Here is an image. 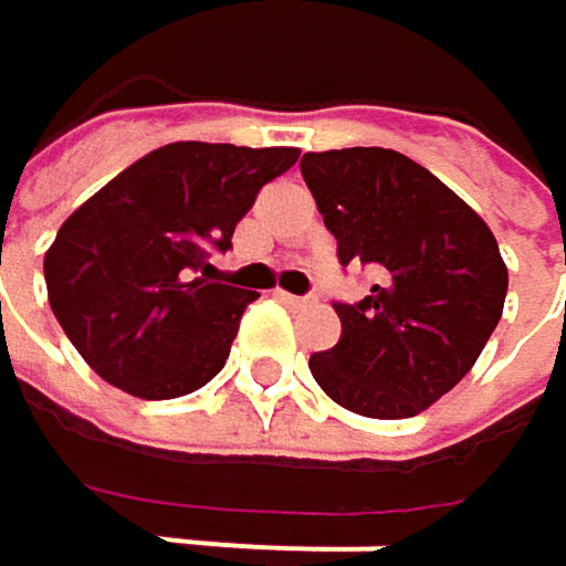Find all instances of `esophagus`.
Here are the masks:
<instances>
[{
    "label": "esophagus",
    "instance_id": "obj_1",
    "mask_svg": "<svg viewBox=\"0 0 566 566\" xmlns=\"http://www.w3.org/2000/svg\"><path fill=\"white\" fill-rule=\"evenodd\" d=\"M279 297H282L287 307H311V304H317L314 294H287V291H279Z\"/></svg>",
    "mask_w": 566,
    "mask_h": 566
}]
</instances>
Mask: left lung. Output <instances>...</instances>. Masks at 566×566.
Instances as JSON below:
<instances>
[{
  "instance_id": "8db88e82",
  "label": "left lung",
  "mask_w": 566,
  "mask_h": 566,
  "mask_svg": "<svg viewBox=\"0 0 566 566\" xmlns=\"http://www.w3.org/2000/svg\"><path fill=\"white\" fill-rule=\"evenodd\" d=\"M301 176L340 265L374 272L367 297L334 301L340 340L307 367L350 412L416 416L472 370L502 321L499 242L442 179L396 150L304 154Z\"/></svg>"
}]
</instances>
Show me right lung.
Segmentation results:
<instances>
[{"mask_svg":"<svg viewBox=\"0 0 566 566\" xmlns=\"http://www.w3.org/2000/svg\"><path fill=\"white\" fill-rule=\"evenodd\" d=\"M297 157L294 147L167 144L64 219L45 255L49 304L101 380L172 399L226 367L259 294L202 279L209 255L232 249L262 186Z\"/></svg>","mask_w":566,"mask_h":566,"instance_id":"add662e5","label":"right lung"}]
</instances>
